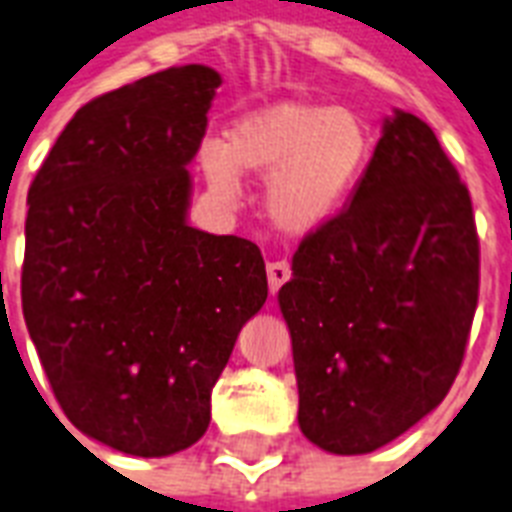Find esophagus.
Wrapping results in <instances>:
<instances>
[{
	"instance_id": "esophagus-1",
	"label": "esophagus",
	"mask_w": 512,
	"mask_h": 512,
	"mask_svg": "<svg viewBox=\"0 0 512 512\" xmlns=\"http://www.w3.org/2000/svg\"><path fill=\"white\" fill-rule=\"evenodd\" d=\"M265 271H268V287H271V292L279 290V287L292 276L290 265L284 263V260H273V263H268Z\"/></svg>"
}]
</instances>
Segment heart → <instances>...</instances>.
<instances>
[{"mask_svg": "<svg viewBox=\"0 0 512 512\" xmlns=\"http://www.w3.org/2000/svg\"><path fill=\"white\" fill-rule=\"evenodd\" d=\"M370 161L365 117L349 107L279 101L241 117L225 147L206 144L201 171L214 193L239 190V171L271 174L265 209L287 233H311L349 201Z\"/></svg>", "mask_w": 512, "mask_h": 512, "instance_id": "heart-1", "label": "heart"}]
</instances>
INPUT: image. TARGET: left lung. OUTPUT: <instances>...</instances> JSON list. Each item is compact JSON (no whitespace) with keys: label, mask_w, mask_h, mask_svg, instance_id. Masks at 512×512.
<instances>
[{"label":"left lung","mask_w":512,"mask_h":512,"mask_svg":"<svg viewBox=\"0 0 512 512\" xmlns=\"http://www.w3.org/2000/svg\"><path fill=\"white\" fill-rule=\"evenodd\" d=\"M473 201L435 131L384 120L360 185L311 230L279 290L298 424L330 454H370L435 411L478 306Z\"/></svg>","instance_id":"8db88e82"}]
</instances>
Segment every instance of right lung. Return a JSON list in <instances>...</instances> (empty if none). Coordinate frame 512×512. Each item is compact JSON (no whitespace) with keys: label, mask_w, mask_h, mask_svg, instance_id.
I'll list each match as a JSON object with an SVG mask.
<instances>
[{"label":"right lung","mask_w":512,"mask_h":512,"mask_svg":"<svg viewBox=\"0 0 512 512\" xmlns=\"http://www.w3.org/2000/svg\"><path fill=\"white\" fill-rule=\"evenodd\" d=\"M220 74L171 66L77 109L29 187L23 319L74 427L134 456L193 446L268 298L257 244L187 225Z\"/></svg>","instance_id":"add662e5"}]
</instances>
